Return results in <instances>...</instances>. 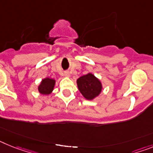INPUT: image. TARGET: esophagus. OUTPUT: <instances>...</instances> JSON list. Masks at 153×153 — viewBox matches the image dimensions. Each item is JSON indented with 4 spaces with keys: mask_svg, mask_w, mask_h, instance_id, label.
<instances>
[{
    "mask_svg": "<svg viewBox=\"0 0 153 153\" xmlns=\"http://www.w3.org/2000/svg\"><path fill=\"white\" fill-rule=\"evenodd\" d=\"M65 77H70V73H69L68 71H66V72H65Z\"/></svg>",
    "mask_w": 153,
    "mask_h": 153,
    "instance_id": "esophagus-1",
    "label": "esophagus"
}]
</instances>
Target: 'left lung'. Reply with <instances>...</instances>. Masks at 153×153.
Returning a JSON list of instances; mask_svg holds the SVG:
<instances>
[{"label": "left lung", "instance_id": "obj_1", "mask_svg": "<svg viewBox=\"0 0 153 153\" xmlns=\"http://www.w3.org/2000/svg\"><path fill=\"white\" fill-rule=\"evenodd\" d=\"M76 83L79 90L87 100H93L102 90L101 81L90 72L79 78Z\"/></svg>", "mask_w": 153, "mask_h": 153}]
</instances>
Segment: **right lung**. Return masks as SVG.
I'll use <instances>...</instances> for the list:
<instances>
[{"instance_id": "add662e5", "label": "right lung", "mask_w": 153, "mask_h": 153, "mask_svg": "<svg viewBox=\"0 0 153 153\" xmlns=\"http://www.w3.org/2000/svg\"><path fill=\"white\" fill-rule=\"evenodd\" d=\"M56 80L51 78H45L42 79L41 82L38 85V91L41 95L43 96H48L51 94L53 88H54Z\"/></svg>"}]
</instances>
